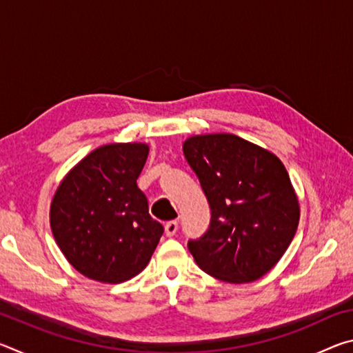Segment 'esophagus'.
I'll list each match as a JSON object with an SVG mask.
<instances>
[{
    "label": "esophagus",
    "instance_id": "esophagus-1",
    "mask_svg": "<svg viewBox=\"0 0 353 353\" xmlns=\"http://www.w3.org/2000/svg\"><path fill=\"white\" fill-rule=\"evenodd\" d=\"M177 232V221H168L165 224V234L166 236H172Z\"/></svg>",
    "mask_w": 353,
    "mask_h": 353
}]
</instances>
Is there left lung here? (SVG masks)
Returning <instances> with one entry per match:
<instances>
[{
    "label": "left lung",
    "instance_id": "left-lung-1",
    "mask_svg": "<svg viewBox=\"0 0 353 353\" xmlns=\"http://www.w3.org/2000/svg\"><path fill=\"white\" fill-rule=\"evenodd\" d=\"M183 154L212 208L207 234L188 243L194 261L227 283L270 272L296 235L301 207L276 154L234 134L193 135Z\"/></svg>",
    "mask_w": 353,
    "mask_h": 353
}]
</instances>
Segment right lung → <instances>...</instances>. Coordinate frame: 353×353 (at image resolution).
I'll return each instance as SVG.
<instances>
[{
    "mask_svg": "<svg viewBox=\"0 0 353 353\" xmlns=\"http://www.w3.org/2000/svg\"><path fill=\"white\" fill-rule=\"evenodd\" d=\"M149 146L110 143L87 154L59 183L50 207L52 235L77 272L121 283L148 266L163 234L137 187Z\"/></svg>",
    "mask_w": 353,
    "mask_h": 353,
    "instance_id": "1",
    "label": "right lung"
}]
</instances>
